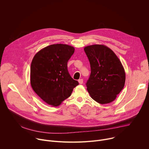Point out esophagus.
<instances>
[{
    "instance_id": "34e87169",
    "label": "esophagus",
    "mask_w": 149,
    "mask_h": 149,
    "mask_svg": "<svg viewBox=\"0 0 149 149\" xmlns=\"http://www.w3.org/2000/svg\"><path fill=\"white\" fill-rule=\"evenodd\" d=\"M78 82L80 84H82L83 83V79H79L78 80Z\"/></svg>"
}]
</instances>
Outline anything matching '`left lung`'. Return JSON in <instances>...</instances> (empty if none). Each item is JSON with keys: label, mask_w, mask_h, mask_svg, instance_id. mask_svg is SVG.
I'll list each match as a JSON object with an SVG mask.
<instances>
[{"label": "left lung", "mask_w": 149, "mask_h": 149, "mask_svg": "<svg viewBox=\"0 0 149 149\" xmlns=\"http://www.w3.org/2000/svg\"><path fill=\"white\" fill-rule=\"evenodd\" d=\"M90 63L91 74L86 86L91 97L104 104L113 101L123 90L125 74L115 53L103 45L84 48Z\"/></svg>", "instance_id": "left-lung-1"}]
</instances>
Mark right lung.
<instances>
[{"mask_svg": "<svg viewBox=\"0 0 149 149\" xmlns=\"http://www.w3.org/2000/svg\"><path fill=\"white\" fill-rule=\"evenodd\" d=\"M74 51L73 47L66 44H53L38 52L32 61V88L49 105H59L79 84L67 68V62Z\"/></svg>", "mask_w": 149, "mask_h": 149, "instance_id": "obj_1", "label": "right lung"}]
</instances>
